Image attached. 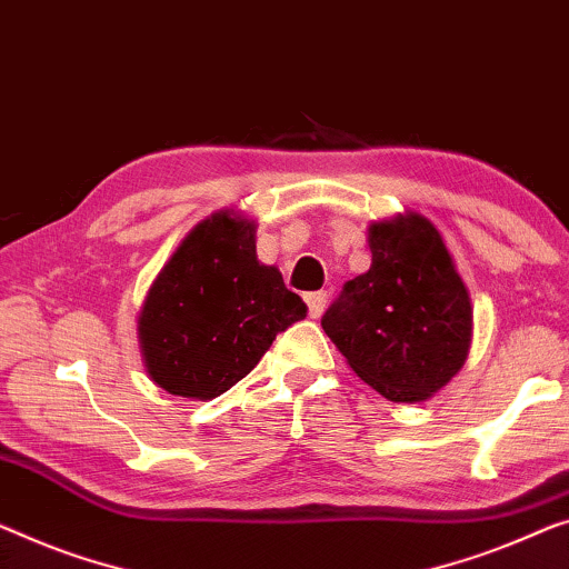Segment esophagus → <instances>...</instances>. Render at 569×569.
<instances>
[{"label": "esophagus", "instance_id": "1", "mask_svg": "<svg viewBox=\"0 0 569 569\" xmlns=\"http://www.w3.org/2000/svg\"><path fill=\"white\" fill-rule=\"evenodd\" d=\"M329 301V293L327 291H313V293H307V307H309V317L311 319H319L321 311H325Z\"/></svg>", "mask_w": 569, "mask_h": 569}]
</instances>
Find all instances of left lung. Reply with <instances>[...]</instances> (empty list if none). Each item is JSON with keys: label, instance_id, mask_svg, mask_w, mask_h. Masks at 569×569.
Returning <instances> with one entry per match:
<instances>
[{"label": "left lung", "instance_id": "1", "mask_svg": "<svg viewBox=\"0 0 569 569\" xmlns=\"http://www.w3.org/2000/svg\"><path fill=\"white\" fill-rule=\"evenodd\" d=\"M368 242L370 270L342 286L321 329L388 401H427L468 358V288L421 214L372 224Z\"/></svg>", "mask_w": 569, "mask_h": 569}]
</instances>
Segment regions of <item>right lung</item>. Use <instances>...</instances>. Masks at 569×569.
Masks as SVG:
<instances>
[{"mask_svg": "<svg viewBox=\"0 0 569 569\" xmlns=\"http://www.w3.org/2000/svg\"><path fill=\"white\" fill-rule=\"evenodd\" d=\"M307 317L273 266L256 256V224L230 211L203 219L152 283L138 329L163 391L209 398L242 380L276 335Z\"/></svg>", "mask_w": 569, "mask_h": 569, "instance_id": "right-lung-1", "label": "right lung"}]
</instances>
